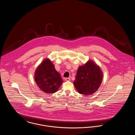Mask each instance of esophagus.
<instances>
[{"label": "esophagus", "instance_id": "1", "mask_svg": "<svg viewBox=\"0 0 135 135\" xmlns=\"http://www.w3.org/2000/svg\"><path fill=\"white\" fill-rule=\"evenodd\" d=\"M65 80H66V81H70V77L65 78Z\"/></svg>", "mask_w": 135, "mask_h": 135}]
</instances>
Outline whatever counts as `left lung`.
<instances>
[{
    "mask_svg": "<svg viewBox=\"0 0 135 135\" xmlns=\"http://www.w3.org/2000/svg\"><path fill=\"white\" fill-rule=\"evenodd\" d=\"M102 78L103 72L100 67L90 60L78 67L73 84L79 94L90 95L99 88Z\"/></svg>",
    "mask_w": 135,
    "mask_h": 135,
    "instance_id": "8db88e82",
    "label": "left lung"
}]
</instances>
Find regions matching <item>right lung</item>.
<instances>
[{"instance_id": "right-lung-1", "label": "right lung", "mask_w": 135, "mask_h": 135, "mask_svg": "<svg viewBox=\"0 0 135 135\" xmlns=\"http://www.w3.org/2000/svg\"><path fill=\"white\" fill-rule=\"evenodd\" d=\"M34 77L39 88L47 94L56 93L63 83L61 75L48 58L45 59L37 67Z\"/></svg>"}]
</instances>
